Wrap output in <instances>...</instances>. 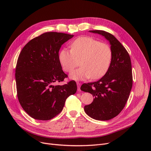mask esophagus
<instances>
[{
    "label": "esophagus",
    "instance_id": "34e87169",
    "mask_svg": "<svg viewBox=\"0 0 151 151\" xmlns=\"http://www.w3.org/2000/svg\"><path fill=\"white\" fill-rule=\"evenodd\" d=\"M76 84H77V86H78V91H80V86H81V83H76Z\"/></svg>",
    "mask_w": 151,
    "mask_h": 151
}]
</instances>
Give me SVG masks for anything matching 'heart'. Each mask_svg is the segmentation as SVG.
<instances>
[{
    "instance_id": "heart-1",
    "label": "heart",
    "mask_w": 151,
    "mask_h": 151,
    "mask_svg": "<svg viewBox=\"0 0 151 151\" xmlns=\"http://www.w3.org/2000/svg\"><path fill=\"white\" fill-rule=\"evenodd\" d=\"M71 51L62 49L59 60L63 70L71 72L81 60V67L71 73L70 78L76 81L98 79L108 70L112 59L110 46L89 37H80L71 43Z\"/></svg>"
}]
</instances>
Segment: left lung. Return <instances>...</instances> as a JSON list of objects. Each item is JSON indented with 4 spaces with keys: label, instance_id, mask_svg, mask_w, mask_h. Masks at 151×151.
Masks as SVG:
<instances>
[{
    "label": "left lung",
    "instance_id": "1",
    "mask_svg": "<svg viewBox=\"0 0 151 151\" xmlns=\"http://www.w3.org/2000/svg\"><path fill=\"white\" fill-rule=\"evenodd\" d=\"M104 36L109 42L112 59L105 75L97 81L84 83L81 90L92 94V104L84 106V111L98 121H108L119 114L129 97L133 79L130 55L117 38L104 30H89Z\"/></svg>",
    "mask_w": 151,
    "mask_h": 151
}]
</instances>
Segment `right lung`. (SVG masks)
Segmentation results:
<instances>
[{
  "mask_svg": "<svg viewBox=\"0 0 151 151\" xmlns=\"http://www.w3.org/2000/svg\"><path fill=\"white\" fill-rule=\"evenodd\" d=\"M73 35L50 32L29 42L21 51L15 70L17 96L23 109L37 120H50L63 109L66 99L75 94V81L55 86L67 75L59 60L61 46Z\"/></svg>",
  "mask_w": 151,
  "mask_h": 151,
  "instance_id": "1",
  "label": "right lung"
}]
</instances>
